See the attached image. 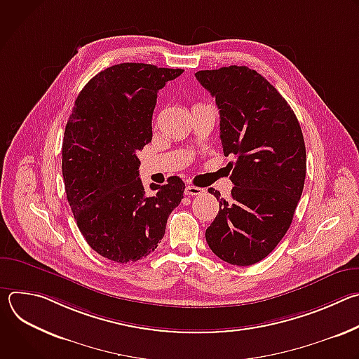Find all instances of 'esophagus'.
Wrapping results in <instances>:
<instances>
[{"instance_id":"1","label":"esophagus","mask_w":359,"mask_h":359,"mask_svg":"<svg viewBox=\"0 0 359 359\" xmlns=\"http://www.w3.org/2000/svg\"><path fill=\"white\" fill-rule=\"evenodd\" d=\"M204 190L201 189V187H197V186H191V184H189V186H186V189H184V193L187 194V196H200L201 193H203Z\"/></svg>"}]
</instances>
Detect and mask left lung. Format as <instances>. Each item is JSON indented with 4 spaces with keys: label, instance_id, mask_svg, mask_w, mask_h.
<instances>
[{
    "label": "left lung",
    "instance_id": "obj_1",
    "mask_svg": "<svg viewBox=\"0 0 359 359\" xmlns=\"http://www.w3.org/2000/svg\"><path fill=\"white\" fill-rule=\"evenodd\" d=\"M216 97L224 156L234 155L230 200L220 198L206 230L212 251L233 266L262 262L287 233L299 201L306 169L298 119L278 90L247 67L196 72Z\"/></svg>",
    "mask_w": 359,
    "mask_h": 359
}]
</instances>
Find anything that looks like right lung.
<instances>
[{
    "instance_id": "1",
    "label": "right lung",
    "mask_w": 359,
    "mask_h": 359,
    "mask_svg": "<svg viewBox=\"0 0 359 359\" xmlns=\"http://www.w3.org/2000/svg\"><path fill=\"white\" fill-rule=\"evenodd\" d=\"M183 69L126 62L95 75L79 92L62 143L67 198L86 243L116 263L158 247L184 191L180 177L146 194L137 151L151 140L159 89Z\"/></svg>"
}]
</instances>
